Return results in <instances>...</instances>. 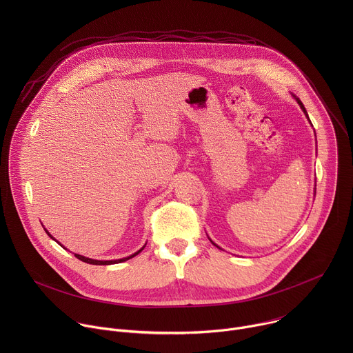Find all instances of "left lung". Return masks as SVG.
Returning <instances> with one entry per match:
<instances>
[{
	"mask_svg": "<svg viewBox=\"0 0 353 353\" xmlns=\"http://www.w3.org/2000/svg\"><path fill=\"white\" fill-rule=\"evenodd\" d=\"M296 100H297V103H299V105H300V108H301V110H303V112H305V114H306V116H307V112H306V109H305V106H303V103H301V102H300V100H299V99H297V97H296ZM307 119H309V116H307ZM309 120H310V119H309ZM310 123H312V121H310ZM214 244H215V243H214ZM215 245H216V244H215ZM216 247H218V245H216Z\"/></svg>",
	"mask_w": 353,
	"mask_h": 353,
	"instance_id": "8db88e82",
	"label": "left lung"
}]
</instances>
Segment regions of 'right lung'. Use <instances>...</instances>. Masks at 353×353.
Returning a JSON list of instances; mask_svg holds the SVG:
<instances>
[{
    "label": "right lung",
    "mask_w": 353,
    "mask_h": 353,
    "mask_svg": "<svg viewBox=\"0 0 353 353\" xmlns=\"http://www.w3.org/2000/svg\"><path fill=\"white\" fill-rule=\"evenodd\" d=\"M46 230V229H44ZM46 233L53 239V236L50 234L47 230H46ZM145 247V245H143ZM143 247L139 250V251H137V253H134L132 256H130V257H125V259H121V260H112V261H99V260H92V259H86V257H83V256H79V254H75V257L78 259V260H81V261H83V263H88V264H93V265H110V264H119V263H123V261H127V260H130V259H132V257H135L137 254H139L141 251L143 250Z\"/></svg>",
    "instance_id": "1"
}]
</instances>
